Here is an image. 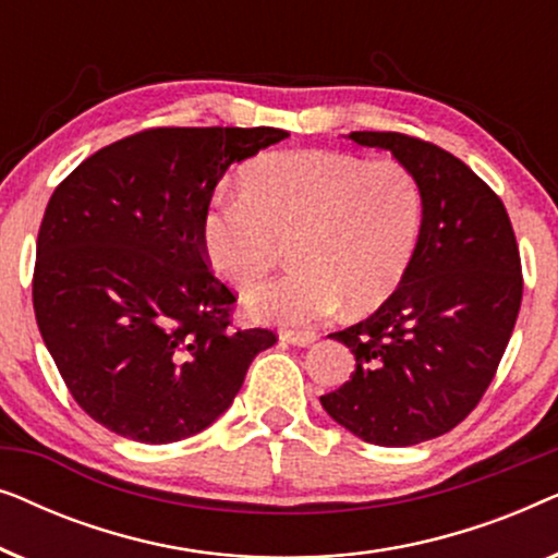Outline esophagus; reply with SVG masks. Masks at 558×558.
Listing matches in <instances>:
<instances>
[{"label":"esophagus","mask_w":558,"mask_h":558,"mask_svg":"<svg viewBox=\"0 0 558 558\" xmlns=\"http://www.w3.org/2000/svg\"><path fill=\"white\" fill-rule=\"evenodd\" d=\"M281 340L289 342V345H294V348H307V345H312V342L317 340V332L287 330V332H281Z\"/></svg>","instance_id":"obj_1"}]
</instances>
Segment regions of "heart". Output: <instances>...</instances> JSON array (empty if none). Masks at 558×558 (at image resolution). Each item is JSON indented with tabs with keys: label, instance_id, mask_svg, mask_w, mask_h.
Instances as JSON below:
<instances>
[{
	"label": "heart",
	"instance_id": "1",
	"mask_svg": "<svg viewBox=\"0 0 558 558\" xmlns=\"http://www.w3.org/2000/svg\"><path fill=\"white\" fill-rule=\"evenodd\" d=\"M422 228V187L401 162L302 149L251 162L241 193L216 197L201 233L213 271L241 289L292 241L296 269L243 304L264 323L310 325L345 302L350 312L384 304L414 264Z\"/></svg>",
	"mask_w": 558,
	"mask_h": 558
}]
</instances>
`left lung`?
I'll list each match as a JSON object with an SVG mask.
<instances>
[{
	"label": "left lung",
	"instance_id": "obj_1",
	"mask_svg": "<svg viewBox=\"0 0 558 558\" xmlns=\"http://www.w3.org/2000/svg\"><path fill=\"white\" fill-rule=\"evenodd\" d=\"M414 174L424 228L399 289L363 323L332 332L355 371L319 403L380 447L454 429L490 386L523 296L521 256L500 197L462 159L396 132H350Z\"/></svg>",
	"mask_w": 558,
	"mask_h": 558
}]
</instances>
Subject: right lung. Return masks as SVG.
<instances>
[{"mask_svg":"<svg viewBox=\"0 0 558 558\" xmlns=\"http://www.w3.org/2000/svg\"><path fill=\"white\" fill-rule=\"evenodd\" d=\"M274 126L149 129L98 149L52 193L33 304L73 399L144 445H170L231 407L271 330H231L203 216L233 162L287 140Z\"/></svg>","mask_w":558,"mask_h":558,"instance_id":"1","label":"right lung"}]
</instances>
